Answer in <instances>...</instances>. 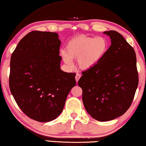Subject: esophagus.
I'll list each match as a JSON object with an SVG mask.
<instances>
[{"mask_svg": "<svg viewBox=\"0 0 146 146\" xmlns=\"http://www.w3.org/2000/svg\"><path fill=\"white\" fill-rule=\"evenodd\" d=\"M80 75L79 73H77L76 74V76H75V79H76V81H77V82L79 81V79L80 78Z\"/></svg>", "mask_w": 146, "mask_h": 146, "instance_id": "obj_1", "label": "esophagus"}]
</instances>
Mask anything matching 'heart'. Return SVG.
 Instances as JSON below:
<instances>
[{
  "label": "heart",
  "mask_w": 146,
  "mask_h": 146,
  "mask_svg": "<svg viewBox=\"0 0 146 146\" xmlns=\"http://www.w3.org/2000/svg\"><path fill=\"white\" fill-rule=\"evenodd\" d=\"M110 48V42L104 36H90L80 35L68 41L66 51L62 52L65 62L72 64V60L78 59L80 68L88 70L101 62Z\"/></svg>",
  "instance_id": "b5f03b06"
}]
</instances>
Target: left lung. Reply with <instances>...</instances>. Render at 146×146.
I'll return each instance as SVG.
<instances>
[{"mask_svg": "<svg viewBox=\"0 0 146 146\" xmlns=\"http://www.w3.org/2000/svg\"><path fill=\"white\" fill-rule=\"evenodd\" d=\"M111 45L98 64L83 71L78 84L86 111L99 121L123 115L133 101L138 85L136 53L119 33L105 31Z\"/></svg>", "mask_w": 146, "mask_h": 146, "instance_id": "1", "label": "left lung"}]
</instances>
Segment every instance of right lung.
Wrapping results in <instances>:
<instances>
[{
  "label": "right lung",
  "instance_id": "obj_1",
  "mask_svg": "<svg viewBox=\"0 0 146 146\" xmlns=\"http://www.w3.org/2000/svg\"><path fill=\"white\" fill-rule=\"evenodd\" d=\"M60 44L56 33L33 31L19 41L11 56V93L21 111L35 121L57 118L76 84V74L60 69Z\"/></svg>",
  "mask_w": 146,
  "mask_h": 146
}]
</instances>
